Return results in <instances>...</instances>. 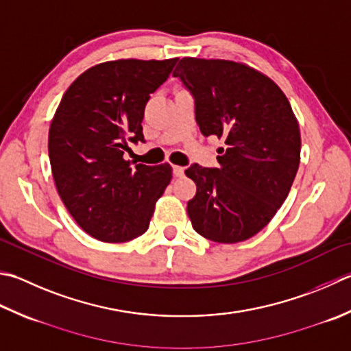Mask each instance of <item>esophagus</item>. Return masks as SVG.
<instances>
[{"mask_svg": "<svg viewBox=\"0 0 351 351\" xmlns=\"http://www.w3.org/2000/svg\"><path fill=\"white\" fill-rule=\"evenodd\" d=\"M184 167H181V166H173V173H175V176H182L184 175Z\"/></svg>", "mask_w": 351, "mask_h": 351, "instance_id": "1", "label": "esophagus"}]
</instances>
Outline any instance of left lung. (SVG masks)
<instances>
[{
    "mask_svg": "<svg viewBox=\"0 0 351 351\" xmlns=\"http://www.w3.org/2000/svg\"><path fill=\"white\" fill-rule=\"evenodd\" d=\"M195 97L204 136L223 138L219 167L191 164V225L217 243L256 236L283 205L300 166L301 135L291 103L272 79L242 62L182 58L173 71Z\"/></svg>",
    "mask_w": 351,
    "mask_h": 351,
    "instance_id": "8db88e82",
    "label": "left lung"
}]
</instances>
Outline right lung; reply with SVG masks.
Wrapping results in <instances>:
<instances>
[{"label":"right lung","instance_id":"add662e5","mask_svg":"<svg viewBox=\"0 0 351 351\" xmlns=\"http://www.w3.org/2000/svg\"><path fill=\"white\" fill-rule=\"evenodd\" d=\"M178 58L117 59L88 68L66 89L48 132V156L62 202L101 242H128L147 231L171 180L170 164L125 160L129 141H144V108Z\"/></svg>","mask_w":351,"mask_h":351}]
</instances>
